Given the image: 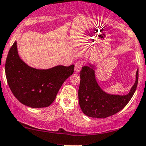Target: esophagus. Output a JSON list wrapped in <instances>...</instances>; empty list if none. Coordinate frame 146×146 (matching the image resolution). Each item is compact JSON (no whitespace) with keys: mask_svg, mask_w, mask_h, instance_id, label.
I'll list each match as a JSON object with an SVG mask.
<instances>
[{"mask_svg":"<svg viewBox=\"0 0 146 146\" xmlns=\"http://www.w3.org/2000/svg\"><path fill=\"white\" fill-rule=\"evenodd\" d=\"M82 65H83V62L82 61H78V62H76V65H75V72L77 73H79L82 68Z\"/></svg>","mask_w":146,"mask_h":146,"instance_id":"1","label":"esophagus"}]
</instances>
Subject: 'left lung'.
Here are the masks:
<instances>
[{
	"label": "left lung",
	"mask_w": 146,
	"mask_h": 146,
	"mask_svg": "<svg viewBox=\"0 0 146 146\" xmlns=\"http://www.w3.org/2000/svg\"><path fill=\"white\" fill-rule=\"evenodd\" d=\"M95 67L96 63L90 62L80 70V83L78 90L79 104L84 114L88 117L106 118L123 109L131 100L137 87L139 69L136 70L134 85L129 93L119 95L108 94L101 88L96 80Z\"/></svg>",
	"instance_id": "8db88e82"
}]
</instances>
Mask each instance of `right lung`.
<instances>
[{
	"mask_svg": "<svg viewBox=\"0 0 146 146\" xmlns=\"http://www.w3.org/2000/svg\"><path fill=\"white\" fill-rule=\"evenodd\" d=\"M5 70L9 87L19 102L31 108H45L51 105L61 85L73 74L74 65L48 69L29 66L19 57L15 41L7 54Z\"/></svg>",
	"mask_w": 146,
	"mask_h": 146,
	"instance_id": "right-lung-1",
	"label": "right lung"
}]
</instances>
